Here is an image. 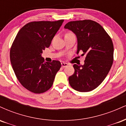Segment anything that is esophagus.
Segmentation results:
<instances>
[{
  "label": "esophagus",
  "mask_w": 126,
  "mask_h": 126,
  "mask_svg": "<svg viewBox=\"0 0 126 126\" xmlns=\"http://www.w3.org/2000/svg\"><path fill=\"white\" fill-rule=\"evenodd\" d=\"M62 64V67H67V66H68V64H67V63H64V62H62V63H61Z\"/></svg>",
  "instance_id": "esophagus-1"
}]
</instances>
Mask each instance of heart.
Instances as JSON below:
<instances>
[{"label":"heart","mask_w":126,"mask_h":126,"mask_svg":"<svg viewBox=\"0 0 126 126\" xmlns=\"http://www.w3.org/2000/svg\"><path fill=\"white\" fill-rule=\"evenodd\" d=\"M69 34H72V33H70V32H67V33H66V35H69Z\"/></svg>","instance_id":"1"}]
</instances>
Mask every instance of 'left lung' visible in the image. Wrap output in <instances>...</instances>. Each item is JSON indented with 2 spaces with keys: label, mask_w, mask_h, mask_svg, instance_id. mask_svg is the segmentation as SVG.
<instances>
[{
  "label": "left lung",
  "mask_w": 126,
  "mask_h": 126,
  "mask_svg": "<svg viewBox=\"0 0 126 126\" xmlns=\"http://www.w3.org/2000/svg\"><path fill=\"white\" fill-rule=\"evenodd\" d=\"M64 28L73 32L78 40L77 54H86L84 64H75V72L69 76V84L79 92L97 88L106 78L113 63L112 40L101 25L92 20L70 21Z\"/></svg>",
  "instance_id": "left-lung-1"
}]
</instances>
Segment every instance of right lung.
I'll use <instances>...</instances> for the list:
<instances>
[{
  "mask_svg": "<svg viewBox=\"0 0 126 126\" xmlns=\"http://www.w3.org/2000/svg\"><path fill=\"white\" fill-rule=\"evenodd\" d=\"M63 21L29 22L19 31L13 42L10 59L14 71L21 84L33 93L48 91L61 67L58 60L45 62L41 54L50 46Z\"/></svg>",
  "mask_w": 126,
  "mask_h": 126,
  "instance_id": "add662e5",
  "label": "right lung"
}]
</instances>
